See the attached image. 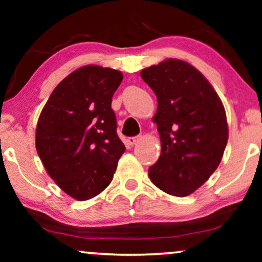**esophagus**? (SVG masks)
Instances as JSON below:
<instances>
[{"mask_svg": "<svg viewBox=\"0 0 262 262\" xmlns=\"http://www.w3.org/2000/svg\"><path fill=\"white\" fill-rule=\"evenodd\" d=\"M139 139H141V136H135V137H128L127 138V144L128 145H134L137 143Z\"/></svg>", "mask_w": 262, "mask_h": 262, "instance_id": "34e87169", "label": "esophagus"}]
</instances>
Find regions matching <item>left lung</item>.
<instances>
[{"label":"left lung","instance_id":"obj_1","mask_svg":"<svg viewBox=\"0 0 262 262\" xmlns=\"http://www.w3.org/2000/svg\"><path fill=\"white\" fill-rule=\"evenodd\" d=\"M141 76L159 103L152 120L162 150L149 168L150 180L168 194L189 195L221 163L228 143L223 103L203 74L184 60H163Z\"/></svg>","mask_w":262,"mask_h":262}]
</instances>
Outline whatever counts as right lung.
Instances as JSON below:
<instances>
[{
    "instance_id": "right-lung-1",
    "label": "right lung",
    "mask_w": 262,
    "mask_h": 262,
    "mask_svg": "<svg viewBox=\"0 0 262 262\" xmlns=\"http://www.w3.org/2000/svg\"><path fill=\"white\" fill-rule=\"evenodd\" d=\"M121 81L118 70L82 67L57 85L39 117L38 155L60 189L81 202L111 184L125 151L111 107Z\"/></svg>"
}]
</instances>
